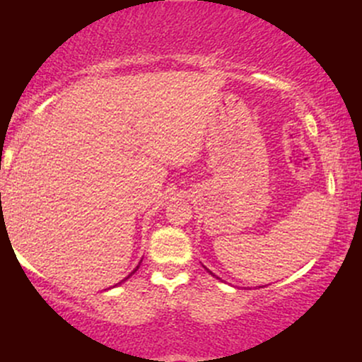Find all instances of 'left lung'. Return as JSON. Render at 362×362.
Wrapping results in <instances>:
<instances>
[{"label":"left lung","mask_w":362,"mask_h":362,"mask_svg":"<svg viewBox=\"0 0 362 362\" xmlns=\"http://www.w3.org/2000/svg\"><path fill=\"white\" fill-rule=\"evenodd\" d=\"M209 272H211V271H209ZM211 274H213V272H211Z\"/></svg>","instance_id":"left-lung-1"}]
</instances>
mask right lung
Instances as JSON below:
<instances>
[{
	"mask_svg": "<svg viewBox=\"0 0 362 362\" xmlns=\"http://www.w3.org/2000/svg\"><path fill=\"white\" fill-rule=\"evenodd\" d=\"M138 267H139V265H138ZM138 267H136L134 271H132V272H136V271H138ZM132 272H131V274H132ZM131 274H129V276H131ZM129 276H127V277H129ZM127 277H126V279H127ZM126 279H124V281H126Z\"/></svg>",
	"mask_w": 362,
	"mask_h": 362,
	"instance_id": "right-lung-1",
	"label": "right lung"
}]
</instances>
